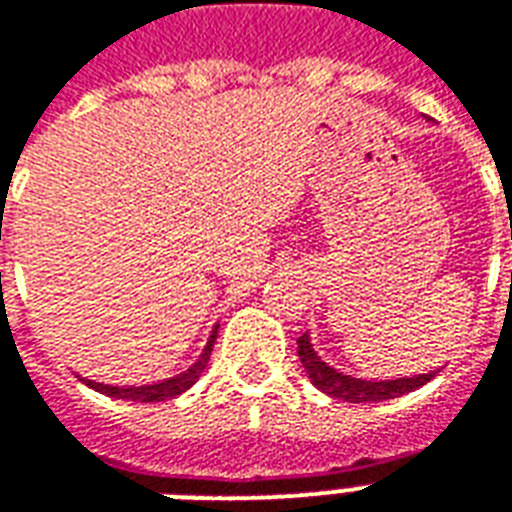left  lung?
Returning a JSON list of instances; mask_svg holds the SVG:
<instances>
[{
    "instance_id": "8db88e82",
    "label": "left lung",
    "mask_w": 512,
    "mask_h": 512,
    "mask_svg": "<svg viewBox=\"0 0 512 512\" xmlns=\"http://www.w3.org/2000/svg\"><path fill=\"white\" fill-rule=\"evenodd\" d=\"M298 357L306 368L311 384L322 389L325 395L335 397V400H343V403H384V400H395V397H403L405 392H413L435 378L438 370H429V373H419V376L411 378H389V381H365V378L346 376L341 370L330 368L327 362L319 360V354L311 346V338L308 333H303L298 338Z\"/></svg>"
}]
</instances>
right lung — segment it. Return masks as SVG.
I'll list each match as a JSON object with an SVG mask.
<instances>
[{
	"instance_id": "add662e5",
	"label": "right lung",
	"mask_w": 512,
	"mask_h": 512,
	"mask_svg": "<svg viewBox=\"0 0 512 512\" xmlns=\"http://www.w3.org/2000/svg\"><path fill=\"white\" fill-rule=\"evenodd\" d=\"M214 338H217V327L212 330L209 335V341H206L204 351H201V357L190 365L187 370H182L179 376H171V378H163L158 384H144V386H109V384H96V381H88L83 378L85 384L101 392V395L107 397H115V400H128V403H161V400H171V397L182 395L187 392L190 386L201 378V373L206 370V362L212 357V346H214Z\"/></svg>"
}]
</instances>
